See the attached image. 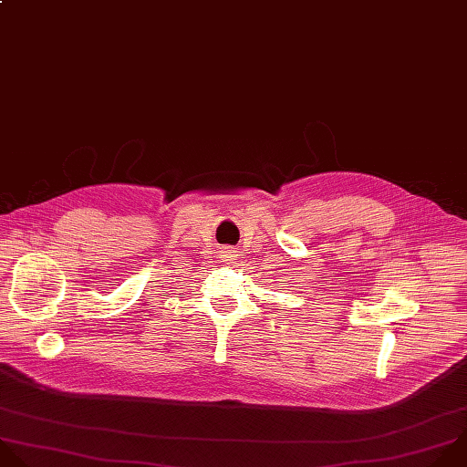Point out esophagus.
<instances>
[{
	"mask_svg": "<svg viewBox=\"0 0 467 467\" xmlns=\"http://www.w3.org/2000/svg\"><path fill=\"white\" fill-rule=\"evenodd\" d=\"M233 253H234V251H225V253H223V258H225V260H233V256H234Z\"/></svg>",
	"mask_w": 467,
	"mask_h": 467,
	"instance_id": "obj_1",
	"label": "esophagus"
}]
</instances>
